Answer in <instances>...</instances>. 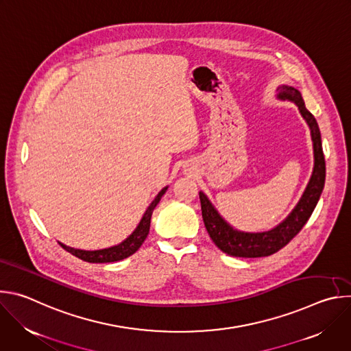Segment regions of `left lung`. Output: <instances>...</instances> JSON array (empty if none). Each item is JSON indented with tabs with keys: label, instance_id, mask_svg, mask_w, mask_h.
<instances>
[{
	"label": "left lung",
	"instance_id": "obj_1",
	"mask_svg": "<svg viewBox=\"0 0 351 351\" xmlns=\"http://www.w3.org/2000/svg\"><path fill=\"white\" fill-rule=\"evenodd\" d=\"M276 98L280 101L295 104L300 115L306 121L313 140L314 168L311 178L306 186L303 195L291 213L276 226L261 232H247L232 226L215 208L204 191H199L203 221L207 232L215 245L228 256L241 258L268 257L285 247L310 219L325 184V158L322 152L321 132L314 115L306 108L304 99L297 88L287 84H280L276 88Z\"/></svg>",
	"mask_w": 351,
	"mask_h": 351
}]
</instances>
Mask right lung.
<instances>
[{"instance_id":"1","label":"right lung","mask_w":351,"mask_h":351,"mask_svg":"<svg viewBox=\"0 0 351 351\" xmlns=\"http://www.w3.org/2000/svg\"><path fill=\"white\" fill-rule=\"evenodd\" d=\"M168 186L162 187L161 191L156 195V198L147 207V210L144 211L140 222L137 223L136 229L121 243L111 245V247H106V248H98V250H83V248H76V247H71L66 245L61 241H58L66 252H69L71 254L76 256L77 258L87 261V263H95V264H104V263H115V261H121L125 260L128 257H130L132 254H134L137 250L140 248V245L144 243L148 232H149V223H152V217H153V211L156 210L157 204L161 202L162 195L167 193Z\"/></svg>"}]
</instances>
